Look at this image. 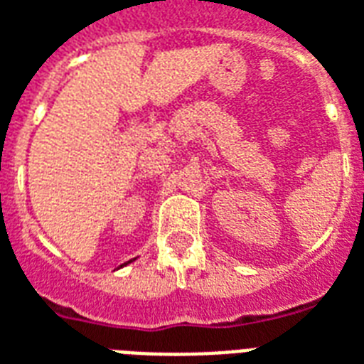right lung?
Returning <instances> with one entry per match:
<instances>
[{"label": "right lung", "instance_id": "right-lung-1", "mask_svg": "<svg viewBox=\"0 0 364 364\" xmlns=\"http://www.w3.org/2000/svg\"><path fill=\"white\" fill-rule=\"evenodd\" d=\"M127 264H129V262H127ZM121 266H125V264H121Z\"/></svg>", "mask_w": 364, "mask_h": 364}]
</instances>
